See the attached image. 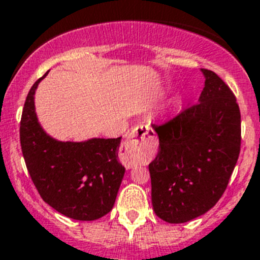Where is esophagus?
<instances>
[{
  "mask_svg": "<svg viewBox=\"0 0 260 260\" xmlns=\"http://www.w3.org/2000/svg\"><path fill=\"white\" fill-rule=\"evenodd\" d=\"M156 146L154 131L147 125H138L128 136L127 141L123 144L122 157L128 167L135 166L141 157L150 155Z\"/></svg>",
  "mask_w": 260,
  "mask_h": 260,
  "instance_id": "esophagus-1",
  "label": "esophagus"
}]
</instances>
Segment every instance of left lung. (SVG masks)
Segmentation results:
<instances>
[{"instance_id": "8db88e82", "label": "left lung", "mask_w": 260, "mask_h": 260, "mask_svg": "<svg viewBox=\"0 0 260 260\" xmlns=\"http://www.w3.org/2000/svg\"><path fill=\"white\" fill-rule=\"evenodd\" d=\"M199 104L163 125L151 124L159 151L149 164L154 212L185 223L212 209L229 185L240 154L241 115L230 87L208 69Z\"/></svg>"}]
</instances>
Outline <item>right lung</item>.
<instances>
[{
  "label": "right lung",
  "mask_w": 260,
  "mask_h": 260,
  "mask_svg": "<svg viewBox=\"0 0 260 260\" xmlns=\"http://www.w3.org/2000/svg\"><path fill=\"white\" fill-rule=\"evenodd\" d=\"M48 72L29 91L20 122V144L41 198L62 215L94 220L114 207L125 168L119 163L118 138L59 141L38 120L35 94Z\"/></svg>",
  "instance_id": "1"
}]
</instances>
